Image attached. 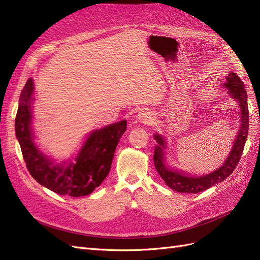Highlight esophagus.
Listing matches in <instances>:
<instances>
[{"instance_id": "esophagus-1", "label": "esophagus", "mask_w": 260, "mask_h": 260, "mask_svg": "<svg viewBox=\"0 0 260 260\" xmlns=\"http://www.w3.org/2000/svg\"><path fill=\"white\" fill-rule=\"evenodd\" d=\"M138 119L143 123H151L153 119V114L148 111H142L138 114Z\"/></svg>"}]
</instances>
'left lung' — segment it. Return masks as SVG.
<instances>
[{"label": "left lung", "instance_id": "8db88e82", "mask_svg": "<svg viewBox=\"0 0 260 260\" xmlns=\"http://www.w3.org/2000/svg\"><path fill=\"white\" fill-rule=\"evenodd\" d=\"M226 82L224 83V88L228 89L231 95L237 99L241 106V128L237 140L230 155L226 157L225 162L216 171L211 172L209 175L204 177H190L178 171L169 169L164 161L162 147H165L164 140L160 136L156 135L155 140L159 145L155 148L154 153V165L159 176L164 179L166 184L172 188L174 191L180 193H200L207 190V188L215 185L218 182H222L224 179L229 177L241 159L243 154L244 146L248 135V121H249V112L247 107V93L245 90L241 78L234 73H230L226 77Z\"/></svg>", "mask_w": 260, "mask_h": 260}]
</instances>
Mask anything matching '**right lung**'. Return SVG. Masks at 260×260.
<instances>
[{
    "mask_svg": "<svg viewBox=\"0 0 260 260\" xmlns=\"http://www.w3.org/2000/svg\"><path fill=\"white\" fill-rule=\"evenodd\" d=\"M34 82L29 79L21 91L15 119V131L20 144L23 160L37 182L59 195L73 198L85 196L101 185L111 170L116 146L127 128L122 120L92 132L76 158L65 169L55 165L39 152L30 130V104Z\"/></svg>",
    "mask_w": 260,
    "mask_h": 260,
    "instance_id": "right-lung-1",
    "label": "right lung"
}]
</instances>
